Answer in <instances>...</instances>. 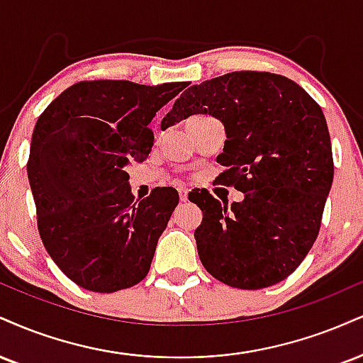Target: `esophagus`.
Wrapping results in <instances>:
<instances>
[{"instance_id": "esophagus-1", "label": "esophagus", "mask_w": 363, "mask_h": 363, "mask_svg": "<svg viewBox=\"0 0 363 363\" xmlns=\"http://www.w3.org/2000/svg\"><path fill=\"white\" fill-rule=\"evenodd\" d=\"M177 193H179V198H181V201H187V198H189V191L186 189V187H177Z\"/></svg>"}]
</instances>
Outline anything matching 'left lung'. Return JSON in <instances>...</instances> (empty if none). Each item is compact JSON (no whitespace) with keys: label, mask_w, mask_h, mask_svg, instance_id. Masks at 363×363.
Wrapping results in <instances>:
<instances>
[{"label":"left lung","mask_w":363,"mask_h":363,"mask_svg":"<svg viewBox=\"0 0 363 363\" xmlns=\"http://www.w3.org/2000/svg\"><path fill=\"white\" fill-rule=\"evenodd\" d=\"M203 113L223 121L218 162L223 186L243 201L196 193L203 211L194 231L199 259L218 281L262 289L289 277L320 233L333 182L328 125L320 104L289 77L240 71L191 86L164 116L162 128Z\"/></svg>","instance_id":"left-lung-1"}]
</instances>
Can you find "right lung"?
I'll return each instance as SVG.
<instances>
[{
  "instance_id": "right-lung-1",
  "label": "right lung",
  "mask_w": 363,
  "mask_h": 363,
  "mask_svg": "<svg viewBox=\"0 0 363 363\" xmlns=\"http://www.w3.org/2000/svg\"><path fill=\"white\" fill-rule=\"evenodd\" d=\"M187 86L81 81L38 116L27 162L38 233L77 286L116 292L150 270L179 194L159 187L135 199L125 165L147 159L154 145L148 125Z\"/></svg>"
}]
</instances>
